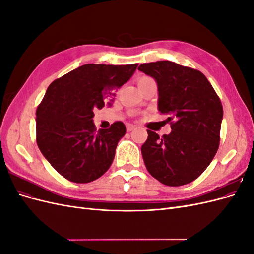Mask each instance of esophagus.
Returning <instances> with one entry per match:
<instances>
[{
    "instance_id": "1",
    "label": "esophagus",
    "mask_w": 254,
    "mask_h": 254,
    "mask_svg": "<svg viewBox=\"0 0 254 254\" xmlns=\"http://www.w3.org/2000/svg\"><path fill=\"white\" fill-rule=\"evenodd\" d=\"M126 129H127L128 132H130V131H132L133 129H135V126L132 125V124H128V125L126 126Z\"/></svg>"
}]
</instances>
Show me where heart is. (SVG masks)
Returning <instances> with one entry per match:
<instances>
[{"label":"heart","mask_w":254,"mask_h":254,"mask_svg":"<svg viewBox=\"0 0 254 254\" xmlns=\"http://www.w3.org/2000/svg\"><path fill=\"white\" fill-rule=\"evenodd\" d=\"M147 79H150L149 77H146V76H143V77H141L140 79H139V81H143V80H147Z\"/></svg>","instance_id":"obj_1"}]
</instances>
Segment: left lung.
Masks as SVG:
<instances>
[{
	"mask_svg": "<svg viewBox=\"0 0 254 254\" xmlns=\"http://www.w3.org/2000/svg\"><path fill=\"white\" fill-rule=\"evenodd\" d=\"M139 70L158 84V109L168 115L172 132L147 130L142 156L161 183L180 187L197 179L212 162L220 141L222 105L205 76L172 61L143 64Z\"/></svg>",
	"mask_w": 254,
	"mask_h": 254,
	"instance_id": "obj_1",
	"label": "left lung"
}]
</instances>
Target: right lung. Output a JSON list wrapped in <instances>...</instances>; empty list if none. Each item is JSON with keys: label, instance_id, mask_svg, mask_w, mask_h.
Segmentation results:
<instances>
[{"label": "right lung", "instance_id": "right-lung-1", "mask_svg": "<svg viewBox=\"0 0 254 254\" xmlns=\"http://www.w3.org/2000/svg\"><path fill=\"white\" fill-rule=\"evenodd\" d=\"M136 66L83 64L49 86L36 111L37 144L65 179L88 183L108 171L126 127L115 122L97 131L93 110L111 106L115 90L130 79Z\"/></svg>", "mask_w": 254, "mask_h": 254}]
</instances>
